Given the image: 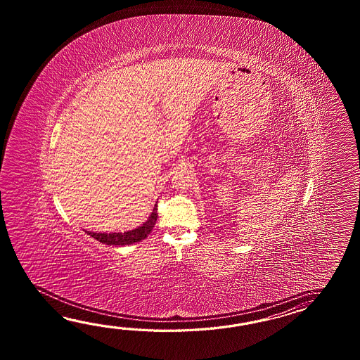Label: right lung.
Instances as JSON below:
<instances>
[{"label":"right lung","mask_w":360,"mask_h":360,"mask_svg":"<svg viewBox=\"0 0 360 360\" xmlns=\"http://www.w3.org/2000/svg\"><path fill=\"white\" fill-rule=\"evenodd\" d=\"M157 205L154 206L153 212L148 217L143 225L138 226L136 229L129 230L124 233H94V231H86L89 236L99 240L100 243L108 245H129L132 243L140 242L148 237V234L153 230L155 221H157Z\"/></svg>","instance_id":"1"}]
</instances>
